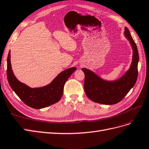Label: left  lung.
<instances>
[{
  "label": "left lung",
  "instance_id": "obj_1",
  "mask_svg": "<svg viewBox=\"0 0 149 149\" xmlns=\"http://www.w3.org/2000/svg\"><path fill=\"white\" fill-rule=\"evenodd\" d=\"M124 30V36L130 42L133 52L130 68L125 74L116 80L107 81L92 71L86 68L81 69L85 74V92L94 102L109 105L116 104L121 102L136 82L138 75V50L127 28L125 27Z\"/></svg>",
  "mask_w": 149,
  "mask_h": 149
}]
</instances>
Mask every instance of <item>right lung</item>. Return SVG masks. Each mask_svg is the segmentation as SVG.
<instances>
[{
  "mask_svg": "<svg viewBox=\"0 0 149 149\" xmlns=\"http://www.w3.org/2000/svg\"><path fill=\"white\" fill-rule=\"evenodd\" d=\"M76 69L74 67L62 71L45 87L30 88L18 80L14 75L10 62V51L7 57V75L9 85L24 103L35 109L46 108L59 102L63 94L65 81Z\"/></svg>",
  "mask_w": 149,
  "mask_h": 149,
  "instance_id": "right-lung-1",
  "label": "right lung"
}]
</instances>
